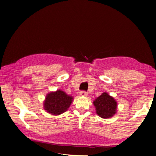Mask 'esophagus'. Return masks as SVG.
Here are the masks:
<instances>
[{
	"instance_id": "1",
	"label": "esophagus",
	"mask_w": 156,
	"mask_h": 156,
	"mask_svg": "<svg viewBox=\"0 0 156 156\" xmlns=\"http://www.w3.org/2000/svg\"><path fill=\"white\" fill-rule=\"evenodd\" d=\"M80 95L82 96H86L87 95V93L85 91H82L80 93Z\"/></svg>"
}]
</instances>
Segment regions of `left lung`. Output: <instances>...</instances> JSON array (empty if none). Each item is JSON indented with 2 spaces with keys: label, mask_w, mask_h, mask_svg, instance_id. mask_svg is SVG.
Masks as SVG:
<instances>
[{
  "label": "left lung",
  "mask_w": 156,
  "mask_h": 156,
  "mask_svg": "<svg viewBox=\"0 0 156 156\" xmlns=\"http://www.w3.org/2000/svg\"><path fill=\"white\" fill-rule=\"evenodd\" d=\"M93 104L96 107L97 114L101 118H110L117 112V102L107 93H102L95 99Z\"/></svg>",
  "instance_id": "8db88e82"
}]
</instances>
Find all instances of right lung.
<instances>
[{"mask_svg":"<svg viewBox=\"0 0 156 156\" xmlns=\"http://www.w3.org/2000/svg\"><path fill=\"white\" fill-rule=\"evenodd\" d=\"M72 101V96H68L62 91L57 90L46 96L44 104V109L52 115H60L68 109Z\"/></svg>","mask_w":156,"mask_h":156,"instance_id":"obj_1","label":"right lung"}]
</instances>
